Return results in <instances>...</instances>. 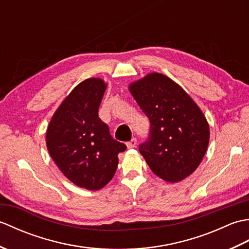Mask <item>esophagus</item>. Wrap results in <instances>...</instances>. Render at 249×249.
<instances>
[{"mask_svg": "<svg viewBox=\"0 0 249 249\" xmlns=\"http://www.w3.org/2000/svg\"><path fill=\"white\" fill-rule=\"evenodd\" d=\"M126 145H127L128 149H133V147H135L137 145V139L133 138L130 141H128L127 143H126Z\"/></svg>", "mask_w": 249, "mask_h": 249, "instance_id": "1", "label": "esophagus"}]
</instances>
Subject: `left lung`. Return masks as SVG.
<instances>
[{
	"label": "left lung",
	"instance_id": "1",
	"mask_svg": "<svg viewBox=\"0 0 249 249\" xmlns=\"http://www.w3.org/2000/svg\"><path fill=\"white\" fill-rule=\"evenodd\" d=\"M129 91L151 123L149 138L139 145L151 170L177 183L200 165L210 140L202 111L184 89L162 73H149Z\"/></svg>",
	"mask_w": 249,
	"mask_h": 249
}]
</instances>
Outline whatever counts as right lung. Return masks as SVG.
<instances>
[{"mask_svg": "<svg viewBox=\"0 0 249 249\" xmlns=\"http://www.w3.org/2000/svg\"><path fill=\"white\" fill-rule=\"evenodd\" d=\"M106 88L99 78L79 83L55 111L46 135L47 147L62 173L89 190H98L111 181L119 153L126 150L98 118Z\"/></svg>", "mask_w": 249, "mask_h": 249, "instance_id": "right-lung-1", "label": "right lung"}]
</instances>
